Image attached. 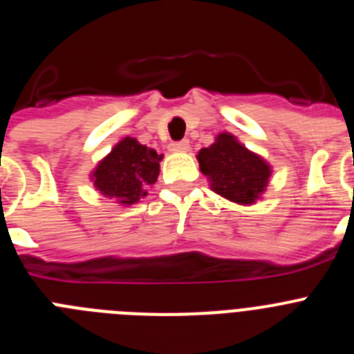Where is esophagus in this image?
Returning a JSON list of instances; mask_svg holds the SVG:
<instances>
[{"label": "esophagus", "mask_w": 354, "mask_h": 354, "mask_svg": "<svg viewBox=\"0 0 354 354\" xmlns=\"http://www.w3.org/2000/svg\"><path fill=\"white\" fill-rule=\"evenodd\" d=\"M187 149H189V142H187V140H179V142L170 143L171 152H186Z\"/></svg>", "instance_id": "esophagus-1"}]
</instances>
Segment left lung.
Instances as JSON below:
<instances>
[{
    "label": "left lung",
    "mask_w": 354,
    "mask_h": 354,
    "mask_svg": "<svg viewBox=\"0 0 354 354\" xmlns=\"http://www.w3.org/2000/svg\"><path fill=\"white\" fill-rule=\"evenodd\" d=\"M196 159L202 174L211 180L212 192L236 204H255L270 180V165L228 133L218 134L216 142L200 150Z\"/></svg>",
    "instance_id": "obj_1"
}]
</instances>
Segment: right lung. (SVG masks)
Masks as SVG:
<instances>
[{"label": "right lung", "mask_w": 354, "mask_h": 354, "mask_svg": "<svg viewBox=\"0 0 354 354\" xmlns=\"http://www.w3.org/2000/svg\"><path fill=\"white\" fill-rule=\"evenodd\" d=\"M159 156L134 138H124L102 159L92 174L97 192L122 205H133L147 196V187L158 180Z\"/></svg>", "instance_id": "right-lung-1"}]
</instances>
